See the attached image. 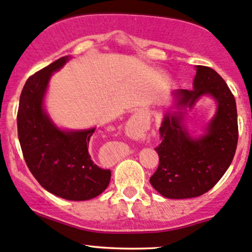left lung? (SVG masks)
<instances>
[{
  "instance_id": "1",
  "label": "left lung",
  "mask_w": 252,
  "mask_h": 252,
  "mask_svg": "<svg viewBox=\"0 0 252 252\" xmlns=\"http://www.w3.org/2000/svg\"><path fill=\"white\" fill-rule=\"evenodd\" d=\"M193 90L173 92L176 107L191 109L203 95L217 101V112L204 134L192 137L182 111L167 112L160 126L161 143L156 148L159 166L151 177L152 187L166 198H191L211 190L225 175L238 142L236 99L214 69L196 65Z\"/></svg>"
}]
</instances>
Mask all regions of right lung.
Masks as SVG:
<instances>
[{
    "mask_svg": "<svg viewBox=\"0 0 252 252\" xmlns=\"http://www.w3.org/2000/svg\"><path fill=\"white\" fill-rule=\"evenodd\" d=\"M69 60L61 57L27 79L18 110V135L25 161L49 192L70 201L96 197L107 188L111 171L93 162L88 153L95 128L62 130L44 109V96L54 71Z\"/></svg>",
    "mask_w": 252,
    "mask_h": 252,
    "instance_id": "right-lung-1",
    "label": "right lung"
}]
</instances>
